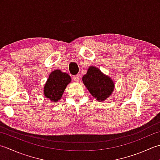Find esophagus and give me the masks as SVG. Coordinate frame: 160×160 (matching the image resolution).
<instances>
[{
	"instance_id": "esophagus-1",
	"label": "esophagus",
	"mask_w": 160,
	"mask_h": 160,
	"mask_svg": "<svg viewBox=\"0 0 160 160\" xmlns=\"http://www.w3.org/2000/svg\"><path fill=\"white\" fill-rule=\"evenodd\" d=\"M73 79L74 81H76V82H78V81H79L80 80V76H79L77 74V75H74L73 77Z\"/></svg>"
}]
</instances>
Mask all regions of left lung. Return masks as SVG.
Here are the masks:
<instances>
[{
    "instance_id": "obj_1",
    "label": "left lung",
    "mask_w": 160,
    "mask_h": 160,
    "mask_svg": "<svg viewBox=\"0 0 160 160\" xmlns=\"http://www.w3.org/2000/svg\"><path fill=\"white\" fill-rule=\"evenodd\" d=\"M82 81L92 96L99 102H103L109 97L115 88L111 78L94 66L89 67L87 73L83 76Z\"/></svg>"
}]
</instances>
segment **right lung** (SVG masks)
<instances>
[{"label": "right lung", "mask_w": 160, "mask_h": 160, "mask_svg": "<svg viewBox=\"0 0 160 160\" xmlns=\"http://www.w3.org/2000/svg\"><path fill=\"white\" fill-rule=\"evenodd\" d=\"M71 82V77L68 74L55 70L49 75L44 86L45 97L52 102H57L63 95L68 84Z\"/></svg>", "instance_id": "1"}]
</instances>
